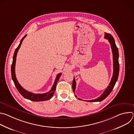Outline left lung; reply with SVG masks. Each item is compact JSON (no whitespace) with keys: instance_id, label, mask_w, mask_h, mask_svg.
<instances>
[{"instance_id":"1","label":"left lung","mask_w":134,"mask_h":134,"mask_svg":"<svg viewBox=\"0 0 134 134\" xmlns=\"http://www.w3.org/2000/svg\"><path fill=\"white\" fill-rule=\"evenodd\" d=\"M104 38L107 40H108L111 47L112 54H113V75L111 80V82L110 84H109V86L107 87V88L105 90L103 93L102 94L100 97L98 98L97 99L92 100H89V101H86L87 102H101L103 101L104 99H105L108 95L110 94V93L112 91L114 85L116 84V82L117 81L118 75H119V52H118V49L116 46V44L115 43V41H114L113 37L109 33H105L104 34ZM76 81L75 80V78L74 77L73 81H72V87L74 92H75V88H76ZM76 97H77L75 95ZM80 100H82L81 99L78 98Z\"/></svg>"}]
</instances>
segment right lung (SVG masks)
<instances>
[{
  "instance_id": "right-lung-1",
  "label": "right lung",
  "mask_w": 134,
  "mask_h": 134,
  "mask_svg": "<svg viewBox=\"0 0 134 134\" xmlns=\"http://www.w3.org/2000/svg\"><path fill=\"white\" fill-rule=\"evenodd\" d=\"M26 36V35H25L21 39V40L20 41V43L18 45L17 48L15 49V52H14V54L13 55V63H12V66H11V73H12V80L14 83V84H15L17 90L24 98L30 100L31 101H35V102H39V101H43L48 100L51 98V97L54 94V91L55 90L57 82H58V81L60 77V76L62 75V73H59L58 75H57L55 81L54 82V84H53L51 90L49 92L46 93H43V94H34V93H31L30 92H29V91L25 90L24 88H23L21 86V85L20 84H19V83L18 82V81L17 80L16 75H15V69L16 55L17 54V52L21 46L23 40H24V39Z\"/></svg>"
}]
</instances>
